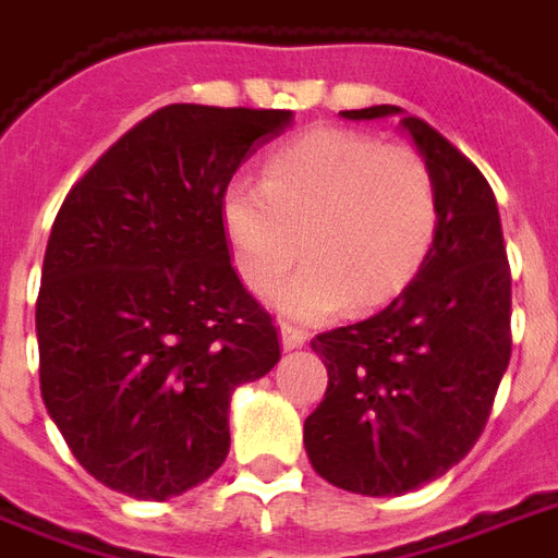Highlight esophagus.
I'll return each instance as SVG.
<instances>
[{
	"label": "esophagus",
	"mask_w": 558,
	"mask_h": 558,
	"mask_svg": "<svg viewBox=\"0 0 558 558\" xmlns=\"http://www.w3.org/2000/svg\"><path fill=\"white\" fill-rule=\"evenodd\" d=\"M304 342H307V333L299 331V328H292V325H280V345H283V352L301 349Z\"/></svg>",
	"instance_id": "obj_1"
}]
</instances>
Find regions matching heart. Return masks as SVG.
I'll return each mask as SVG.
<instances>
[{"label":"heart","mask_w":558,"mask_h":558,"mask_svg":"<svg viewBox=\"0 0 558 558\" xmlns=\"http://www.w3.org/2000/svg\"><path fill=\"white\" fill-rule=\"evenodd\" d=\"M230 257L280 316L322 322L369 311L405 290L437 233V185L426 159L352 130H313L271 153L263 183L233 180L218 204Z\"/></svg>","instance_id":"obj_1"}]
</instances>
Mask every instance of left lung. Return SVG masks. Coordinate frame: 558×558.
Listing matches in <instances>:
<instances>
[{"label":"left lung","instance_id":"obj_1","mask_svg":"<svg viewBox=\"0 0 558 558\" xmlns=\"http://www.w3.org/2000/svg\"><path fill=\"white\" fill-rule=\"evenodd\" d=\"M437 185V233L414 280L381 313L319 333L328 390L304 420L313 470L363 497H399L444 476L485 428L511 357V275L497 197L464 153L399 106Z\"/></svg>","mask_w":558,"mask_h":558}]
</instances>
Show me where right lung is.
Listing matches in <instances>:
<instances>
[{
	"instance_id": "right-lung-1",
	"label": "right lung",
	"mask_w": 558,
	"mask_h": 558,
	"mask_svg": "<svg viewBox=\"0 0 558 558\" xmlns=\"http://www.w3.org/2000/svg\"><path fill=\"white\" fill-rule=\"evenodd\" d=\"M292 126L283 109L177 102L111 144L64 197L37 295L40 393L90 476L180 497L230 449V399L280 361L230 266L221 192Z\"/></svg>"
}]
</instances>
